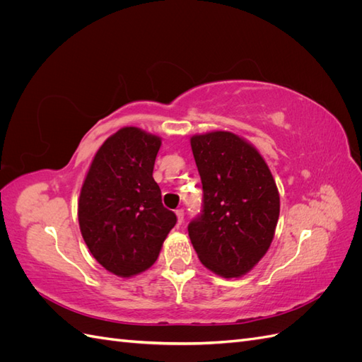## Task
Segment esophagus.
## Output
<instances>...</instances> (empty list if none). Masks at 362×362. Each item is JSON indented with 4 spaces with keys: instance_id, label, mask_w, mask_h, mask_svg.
<instances>
[{
    "instance_id": "1",
    "label": "esophagus",
    "mask_w": 362,
    "mask_h": 362,
    "mask_svg": "<svg viewBox=\"0 0 362 362\" xmlns=\"http://www.w3.org/2000/svg\"><path fill=\"white\" fill-rule=\"evenodd\" d=\"M177 218H178V223L182 225V222H184V211L182 210H177Z\"/></svg>"
}]
</instances>
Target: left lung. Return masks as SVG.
Returning <instances> with one entry per match:
<instances>
[{
    "instance_id": "obj_1",
    "label": "left lung",
    "mask_w": 362,
    "mask_h": 362,
    "mask_svg": "<svg viewBox=\"0 0 362 362\" xmlns=\"http://www.w3.org/2000/svg\"><path fill=\"white\" fill-rule=\"evenodd\" d=\"M204 189L202 216L189 225L192 245L216 275L240 278L267 254L279 218V192L259 151L231 131L190 137Z\"/></svg>"
}]
</instances>
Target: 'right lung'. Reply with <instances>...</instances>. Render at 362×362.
I'll list each match as a JSON object with an SVG mask.
<instances>
[{"instance_id": "add662e5", "label": "right lung", "mask_w": 362, "mask_h": 362, "mask_svg": "<svg viewBox=\"0 0 362 362\" xmlns=\"http://www.w3.org/2000/svg\"><path fill=\"white\" fill-rule=\"evenodd\" d=\"M161 137L124 127L96 151L78 199V223L93 258L119 278L157 261L177 216L152 177Z\"/></svg>"}]
</instances>
